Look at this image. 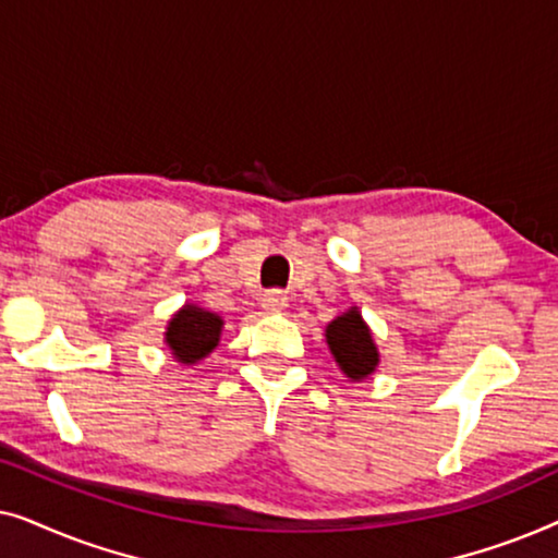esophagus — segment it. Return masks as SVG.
Listing matches in <instances>:
<instances>
[{"instance_id":"1","label":"esophagus","mask_w":558,"mask_h":558,"mask_svg":"<svg viewBox=\"0 0 558 558\" xmlns=\"http://www.w3.org/2000/svg\"><path fill=\"white\" fill-rule=\"evenodd\" d=\"M262 307L269 312V315H279V312L287 310V294L279 292V289H271L262 296Z\"/></svg>"}]
</instances>
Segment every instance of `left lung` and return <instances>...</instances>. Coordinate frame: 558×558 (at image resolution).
<instances>
[{"label":"left lung","instance_id":"left-lung-1","mask_svg":"<svg viewBox=\"0 0 558 558\" xmlns=\"http://www.w3.org/2000/svg\"><path fill=\"white\" fill-rule=\"evenodd\" d=\"M325 340L335 355V363L350 380L368 378L380 361L373 335L361 317L357 307H350L345 315L335 317L325 330Z\"/></svg>","mask_w":558,"mask_h":558}]
</instances>
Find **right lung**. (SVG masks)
I'll list each match as a JSON object with an SVG mask.
<instances>
[{
	"mask_svg": "<svg viewBox=\"0 0 558 558\" xmlns=\"http://www.w3.org/2000/svg\"><path fill=\"white\" fill-rule=\"evenodd\" d=\"M220 330H223V319L216 312L197 307V304H185L167 323L165 342L172 350L174 361L193 365L216 350Z\"/></svg>",
	"mask_w": 558,
	"mask_h": 558,
	"instance_id": "1",
	"label": "right lung"
}]
</instances>
